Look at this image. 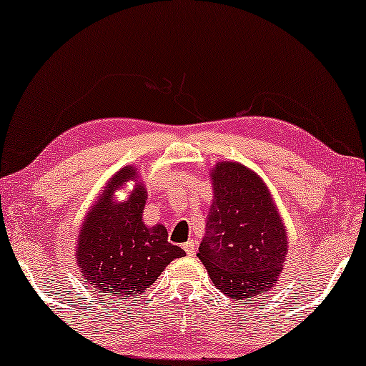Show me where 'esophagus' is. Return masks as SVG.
I'll list each match as a JSON object with an SVG mask.
<instances>
[{"label":"esophagus","instance_id":"esophagus-1","mask_svg":"<svg viewBox=\"0 0 366 366\" xmlns=\"http://www.w3.org/2000/svg\"><path fill=\"white\" fill-rule=\"evenodd\" d=\"M183 249L187 252L188 257H193L194 253H197V243H194V239H189V242H187L183 244Z\"/></svg>","mask_w":366,"mask_h":366}]
</instances>
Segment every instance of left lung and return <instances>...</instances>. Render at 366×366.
<instances>
[{
	"instance_id": "left-lung-1",
	"label": "left lung",
	"mask_w": 366,
	"mask_h": 366,
	"mask_svg": "<svg viewBox=\"0 0 366 366\" xmlns=\"http://www.w3.org/2000/svg\"><path fill=\"white\" fill-rule=\"evenodd\" d=\"M213 199L198 258L214 287L233 300H252L278 283L288 234L273 194L258 173L238 162L209 172Z\"/></svg>"
}]
</instances>
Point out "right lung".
Returning a JSON list of instances; mask_svg holds the SVG:
<instances>
[{
  "label": "right lung",
  "instance_id": "add662e5",
  "mask_svg": "<svg viewBox=\"0 0 366 366\" xmlns=\"http://www.w3.org/2000/svg\"><path fill=\"white\" fill-rule=\"evenodd\" d=\"M129 181L134 188L118 202L116 192ZM147 199L138 168L127 164L108 179L79 227L74 259L81 277L98 295L114 302L142 295L169 262L187 254L168 242L164 224L148 227L143 222Z\"/></svg>",
  "mask_w": 366,
  "mask_h": 366
}]
</instances>
